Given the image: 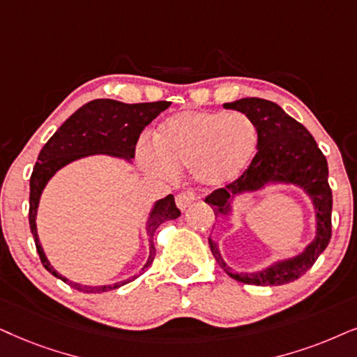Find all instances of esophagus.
<instances>
[{"label": "esophagus", "instance_id": "1", "mask_svg": "<svg viewBox=\"0 0 357 357\" xmlns=\"http://www.w3.org/2000/svg\"><path fill=\"white\" fill-rule=\"evenodd\" d=\"M194 199H196V192L192 189H186V191H181L176 196V204H178L179 209L184 211L191 202H194Z\"/></svg>", "mask_w": 357, "mask_h": 357}]
</instances>
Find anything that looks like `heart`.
<instances>
[{
	"instance_id": "1",
	"label": "heart",
	"mask_w": 357,
	"mask_h": 357,
	"mask_svg": "<svg viewBox=\"0 0 357 357\" xmlns=\"http://www.w3.org/2000/svg\"><path fill=\"white\" fill-rule=\"evenodd\" d=\"M156 150L139 146L148 169L161 176L191 169L204 184L231 183L238 178L259 145V130L242 112H179L158 128Z\"/></svg>"
}]
</instances>
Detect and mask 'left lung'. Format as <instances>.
Segmentation results:
<instances>
[{
  "instance_id": "left-lung-1",
  "label": "left lung",
  "mask_w": 357,
  "mask_h": 357,
  "mask_svg": "<svg viewBox=\"0 0 357 357\" xmlns=\"http://www.w3.org/2000/svg\"><path fill=\"white\" fill-rule=\"evenodd\" d=\"M224 107L242 112L254 120L259 130V151L255 153L249 168L237 179L206 197L214 214H225L231 194L234 196L243 191H255L270 181H285L303 188L311 196L317 207L318 232L317 238L303 254L257 273H232L224 264L218 245L209 238L211 252L220 268L237 282L260 287L285 285L308 272L331 241L333 192L328 183L326 158L308 130L287 115L277 103L250 97L225 103Z\"/></svg>"
}]
</instances>
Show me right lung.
<instances>
[{"mask_svg": "<svg viewBox=\"0 0 357 357\" xmlns=\"http://www.w3.org/2000/svg\"><path fill=\"white\" fill-rule=\"evenodd\" d=\"M171 105V102H146V103H121L110 98H98L80 107L74 115L64 121V125L49 138V142L43 146L38 163H36L33 174L29 179V227L33 232L36 250L43 261L44 268L51 272L54 277L61 278L62 282L69 283L75 290L84 293H102L115 290L125 283L132 282L137 277H132L125 282L115 283L108 287H84L79 283H72L64 277H61L56 270L51 267L43 247H40L38 231H36V212L40 192H43L46 183L59 168L77 160V158L93 155V153H107V155L135 158V150L139 135L161 112ZM181 215V211L176 206L174 197L166 196L165 199L158 201L153 209L150 219H148L146 231L150 238L155 236L158 225L165 220L176 219ZM156 255V249L150 241V259L142 272L148 270Z\"/></svg>", "mask_w": 357, "mask_h": 357, "instance_id": "right-lung-1", "label": "right lung"}]
</instances>
